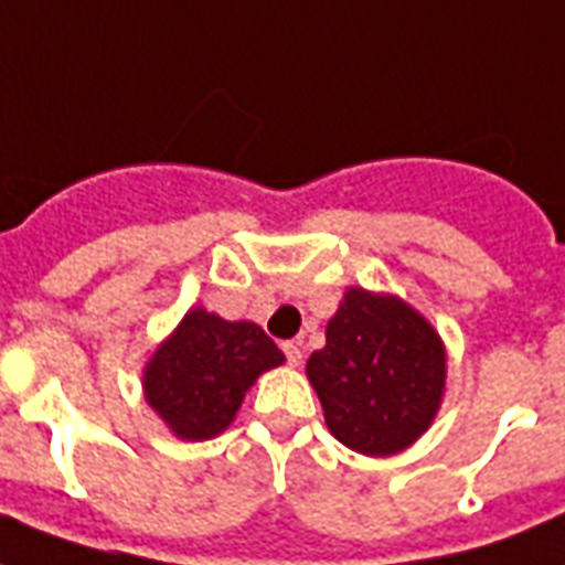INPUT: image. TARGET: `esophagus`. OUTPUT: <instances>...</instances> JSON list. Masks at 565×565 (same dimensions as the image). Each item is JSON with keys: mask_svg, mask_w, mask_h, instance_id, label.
Masks as SVG:
<instances>
[{"mask_svg": "<svg viewBox=\"0 0 565 565\" xmlns=\"http://www.w3.org/2000/svg\"><path fill=\"white\" fill-rule=\"evenodd\" d=\"M284 354H287V363H290V366H299L301 363V349L296 343H284Z\"/></svg>", "mask_w": 565, "mask_h": 565, "instance_id": "34e87169", "label": "esophagus"}]
</instances>
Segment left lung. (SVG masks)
Wrapping results in <instances>:
<instances>
[{
	"instance_id": "1",
	"label": "left lung",
	"mask_w": 565,
	"mask_h": 565,
	"mask_svg": "<svg viewBox=\"0 0 565 565\" xmlns=\"http://www.w3.org/2000/svg\"><path fill=\"white\" fill-rule=\"evenodd\" d=\"M308 381L326 425L358 455L411 448L446 395V343L419 310L393 292L349 287L310 354Z\"/></svg>"
}]
</instances>
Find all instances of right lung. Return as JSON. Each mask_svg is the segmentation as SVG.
I'll return each mask as SVG.
<instances>
[{"label":"right lung","instance_id":"1","mask_svg":"<svg viewBox=\"0 0 565 565\" xmlns=\"http://www.w3.org/2000/svg\"><path fill=\"white\" fill-rule=\"evenodd\" d=\"M281 363L260 326L190 308L146 361L143 398L175 437L202 443L220 437L257 377Z\"/></svg>","mask_w":565,"mask_h":565}]
</instances>
